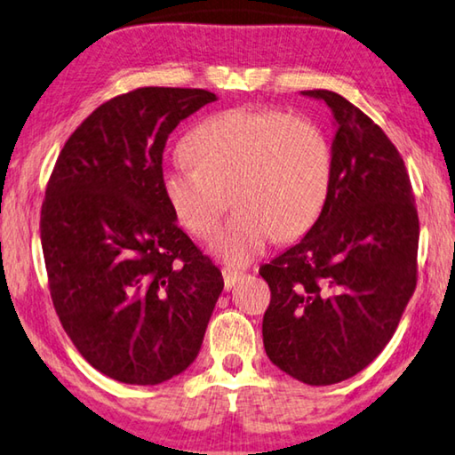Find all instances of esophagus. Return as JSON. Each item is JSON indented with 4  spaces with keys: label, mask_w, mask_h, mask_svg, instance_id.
<instances>
[{
    "label": "esophagus",
    "mask_w": 455,
    "mask_h": 455,
    "mask_svg": "<svg viewBox=\"0 0 455 455\" xmlns=\"http://www.w3.org/2000/svg\"><path fill=\"white\" fill-rule=\"evenodd\" d=\"M221 274H223V286H226V290H232L242 278V272L229 270V267H223Z\"/></svg>",
    "instance_id": "34e87169"
}]
</instances>
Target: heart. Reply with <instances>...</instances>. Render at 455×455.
<instances>
[{"label": "heart", "instance_id": "1", "mask_svg": "<svg viewBox=\"0 0 455 455\" xmlns=\"http://www.w3.org/2000/svg\"><path fill=\"white\" fill-rule=\"evenodd\" d=\"M189 163L161 171V189L177 221L207 237L229 193L234 215L213 234L210 251L245 266L274 235L296 240L315 226L332 183V147L310 118L280 110L232 108L207 116L183 143Z\"/></svg>", "mask_w": 455, "mask_h": 455}]
</instances>
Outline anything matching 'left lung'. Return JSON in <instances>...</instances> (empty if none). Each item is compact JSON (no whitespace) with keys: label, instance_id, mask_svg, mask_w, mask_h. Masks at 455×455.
<instances>
[{"label":"left lung","instance_id":"obj_1","mask_svg":"<svg viewBox=\"0 0 455 455\" xmlns=\"http://www.w3.org/2000/svg\"><path fill=\"white\" fill-rule=\"evenodd\" d=\"M332 113V183L300 242L259 267L272 292L267 359L298 381H345L383 351L417 282L419 220L405 163L345 96L304 91Z\"/></svg>","mask_w":455,"mask_h":455}]
</instances>
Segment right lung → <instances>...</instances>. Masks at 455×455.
<instances>
[{"label":"right lung","instance_id":"obj_1","mask_svg":"<svg viewBox=\"0 0 455 455\" xmlns=\"http://www.w3.org/2000/svg\"><path fill=\"white\" fill-rule=\"evenodd\" d=\"M213 100L163 86L116 96L72 132L52 171L40 220L52 302L80 355L115 381L183 373L223 290L161 189L171 131Z\"/></svg>","mask_w":455,"mask_h":455}]
</instances>
